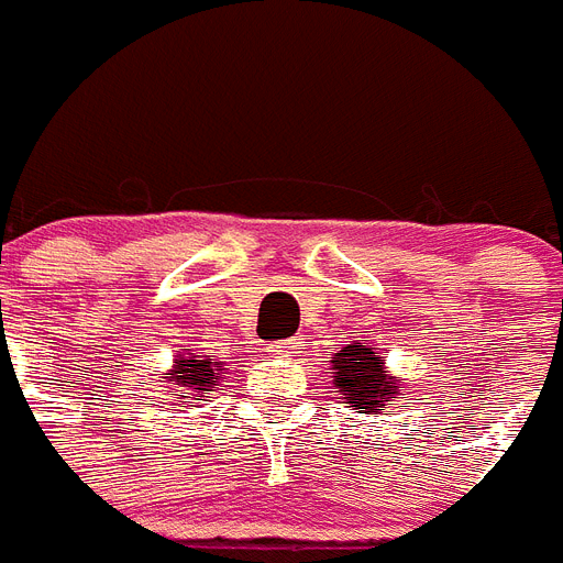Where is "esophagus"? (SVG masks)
<instances>
[{"label":"esophagus","instance_id":"esophagus-1","mask_svg":"<svg viewBox=\"0 0 563 563\" xmlns=\"http://www.w3.org/2000/svg\"><path fill=\"white\" fill-rule=\"evenodd\" d=\"M291 350H295V346L286 344V341H280V344H268V353L272 355H286V353H291Z\"/></svg>","mask_w":563,"mask_h":563}]
</instances>
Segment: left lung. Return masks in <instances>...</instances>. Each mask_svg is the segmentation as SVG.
I'll return each mask as SVG.
<instances>
[{
    "label": "left lung",
    "instance_id": "8db88e82",
    "mask_svg": "<svg viewBox=\"0 0 563 563\" xmlns=\"http://www.w3.org/2000/svg\"><path fill=\"white\" fill-rule=\"evenodd\" d=\"M329 364L332 387L355 413H385L387 401H399L405 396L399 390L401 378L387 369L385 355L378 353L376 344L353 341L341 346Z\"/></svg>",
    "mask_w": 563,
    "mask_h": 563
}]
</instances>
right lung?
I'll use <instances>...</instances> for the list:
<instances>
[{"instance_id": "add662e5", "label": "right lung", "mask_w": 563, "mask_h": 563, "mask_svg": "<svg viewBox=\"0 0 563 563\" xmlns=\"http://www.w3.org/2000/svg\"><path fill=\"white\" fill-rule=\"evenodd\" d=\"M228 364L219 358H210V355H199V353H176L173 358V367L158 373L164 385H167V393H170L173 399H181L185 405L181 408H196L199 401H208V393L213 387H219V382L225 378Z\"/></svg>"}]
</instances>
